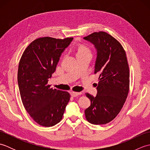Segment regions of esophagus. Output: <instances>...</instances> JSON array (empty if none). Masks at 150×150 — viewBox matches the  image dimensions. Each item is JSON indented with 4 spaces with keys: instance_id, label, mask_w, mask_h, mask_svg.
<instances>
[{
    "instance_id": "esophagus-1",
    "label": "esophagus",
    "mask_w": 150,
    "mask_h": 150,
    "mask_svg": "<svg viewBox=\"0 0 150 150\" xmlns=\"http://www.w3.org/2000/svg\"><path fill=\"white\" fill-rule=\"evenodd\" d=\"M82 94V93L81 92H71V95L72 97H77V96H78V95H81Z\"/></svg>"
}]
</instances>
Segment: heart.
Here are the masks:
<instances>
[{
  "label": "heart",
  "mask_w": 150,
  "mask_h": 150,
  "mask_svg": "<svg viewBox=\"0 0 150 150\" xmlns=\"http://www.w3.org/2000/svg\"><path fill=\"white\" fill-rule=\"evenodd\" d=\"M85 52H90V51L86 47L84 46H81L80 47H79L78 53H85Z\"/></svg>",
  "instance_id": "obj_1"
}]
</instances>
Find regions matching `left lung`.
<instances>
[{"mask_svg": "<svg viewBox=\"0 0 150 150\" xmlns=\"http://www.w3.org/2000/svg\"><path fill=\"white\" fill-rule=\"evenodd\" d=\"M83 39L96 50L94 69L99 75L96 96L86 94L91 101L84 111L86 119L95 125L105 124L119 114L128 96L129 71L126 52L119 41L103 31Z\"/></svg>", "mask_w": 150, "mask_h": 150, "instance_id": "obj_1", "label": "left lung"}]
</instances>
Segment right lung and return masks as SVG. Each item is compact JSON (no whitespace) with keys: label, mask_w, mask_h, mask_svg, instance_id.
I'll return each instance as SVG.
<instances>
[{"label":"right lung","mask_w":150,"mask_h":150,"mask_svg":"<svg viewBox=\"0 0 150 150\" xmlns=\"http://www.w3.org/2000/svg\"><path fill=\"white\" fill-rule=\"evenodd\" d=\"M73 39L39 38L26 47L19 62L17 79L22 102L40 126L51 127L59 123L70 99L68 92L53 90L47 82Z\"/></svg>","instance_id":"1"}]
</instances>
